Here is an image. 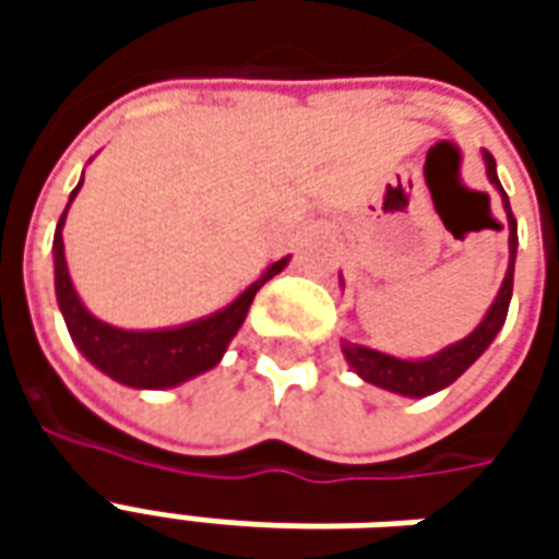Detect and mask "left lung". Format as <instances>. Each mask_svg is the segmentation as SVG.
I'll return each mask as SVG.
<instances>
[{"mask_svg": "<svg viewBox=\"0 0 559 559\" xmlns=\"http://www.w3.org/2000/svg\"><path fill=\"white\" fill-rule=\"evenodd\" d=\"M485 155V170H488V179L491 185H497V191L503 197L506 218H509V269H506V278L500 284V293L497 299L488 308V314L481 320L479 326L469 332L467 338L457 341V344H449L445 350H440L431 359H395V356H386V353L371 350V347H362V344H350L344 341L341 350L347 356V362L356 374L362 377L365 383H374L380 389H389V392H399V395H411V399H425V395H433L440 392L449 383H455L457 377L467 371L469 365L479 359L481 353L488 350V344L497 338V332L503 329L506 314H509V299H512V278H515V254H518V224L512 209H509V197H506L503 185L497 179V164H493L491 152H481Z\"/></svg>", "mask_w": 559, "mask_h": 559, "instance_id": "8db88e82", "label": "left lung"}]
</instances>
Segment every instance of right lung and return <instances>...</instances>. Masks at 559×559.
<instances>
[{
  "label": "right lung",
  "mask_w": 559,
  "mask_h": 559,
  "mask_svg": "<svg viewBox=\"0 0 559 559\" xmlns=\"http://www.w3.org/2000/svg\"><path fill=\"white\" fill-rule=\"evenodd\" d=\"M83 185V182H80ZM80 185L71 191V200L78 197ZM68 200V206H71ZM68 206L62 218L56 224L53 236V266H56V299L59 311L66 317V326L71 332V341L78 344V350L90 359L98 371L114 377L116 383L131 389H170L179 386L191 377L203 374L209 368L221 362V356L227 350L233 335L245 323V314L254 302L257 290L275 278L281 269L290 263V257H284L278 263L260 275V278L239 293L227 308H221L215 314L185 323L176 329H155V332H128L104 323L98 317H92L78 290L71 284L66 263V242H62V224H66Z\"/></svg>",
  "instance_id": "1"
}]
</instances>
